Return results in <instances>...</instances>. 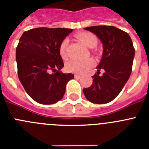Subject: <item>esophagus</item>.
<instances>
[{
	"mask_svg": "<svg viewBox=\"0 0 149 149\" xmlns=\"http://www.w3.org/2000/svg\"><path fill=\"white\" fill-rule=\"evenodd\" d=\"M74 77H75V78H77V79H79V78H81V76L79 75V74H74Z\"/></svg>",
	"mask_w": 149,
	"mask_h": 149,
	"instance_id": "obj_1",
	"label": "esophagus"
}]
</instances>
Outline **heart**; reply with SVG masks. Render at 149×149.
<instances>
[{
  "mask_svg": "<svg viewBox=\"0 0 149 149\" xmlns=\"http://www.w3.org/2000/svg\"><path fill=\"white\" fill-rule=\"evenodd\" d=\"M77 37L89 48H95L98 44V39L95 34L89 32L80 33L77 35ZM68 39L65 38L61 42L60 45V54L62 58L65 59L67 57V48L68 45ZM95 61L93 59L80 61V60L72 59L66 62L65 63V69L68 72L72 73L82 74L87 72L92 67L94 66Z\"/></svg>",
  "mask_w": 149,
  "mask_h": 149,
  "instance_id": "heart-1",
  "label": "heart"
}]
</instances>
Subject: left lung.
Returning <instances> with one entry per match:
<instances>
[{
	"instance_id": "obj_1",
	"label": "left lung",
	"mask_w": 149,
	"mask_h": 149,
	"mask_svg": "<svg viewBox=\"0 0 149 149\" xmlns=\"http://www.w3.org/2000/svg\"><path fill=\"white\" fill-rule=\"evenodd\" d=\"M85 30L101 39L104 50L93 84L83 91L93 103H109L120 93L131 75L135 54L132 40L127 33L113 26H93ZM101 69L105 72L99 76Z\"/></svg>"
}]
</instances>
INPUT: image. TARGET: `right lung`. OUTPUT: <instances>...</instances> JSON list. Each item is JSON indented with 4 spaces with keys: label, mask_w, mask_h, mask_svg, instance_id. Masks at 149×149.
I'll list each match as a JSON object with an SVG mask.
<instances>
[{
    "label": "right lung",
    "mask_w": 149,
    "mask_h": 149,
    "mask_svg": "<svg viewBox=\"0 0 149 149\" xmlns=\"http://www.w3.org/2000/svg\"><path fill=\"white\" fill-rule=\"evenodd\" d=\"M72 29L38 27L24 32L16 48L18 76L31 98L41 104H52L63 98L66 84L74 78L64 74L60 45ZM50 70L54 72L49 73Z\"/></svg>",
    "instance_id": "right-lung-1"
}]
</instances>
